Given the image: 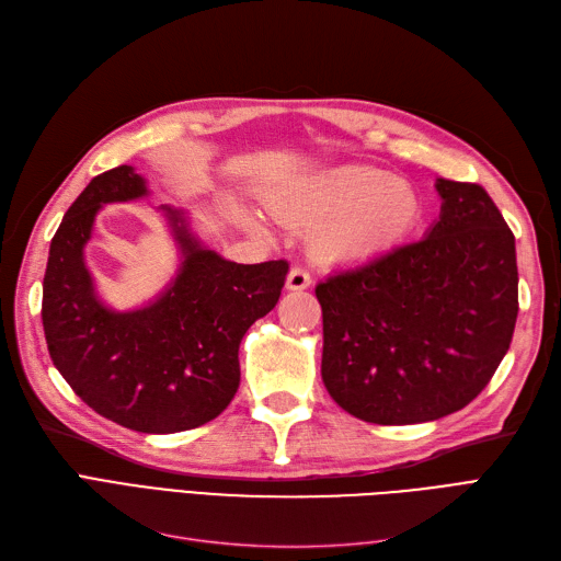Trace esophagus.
I'll return each instance as SVG.
<instances>
[{
	"mask_svg": "<svg viewBox=\"0 0 561 561\" xmlns=\"http://www.w3.org/2000/svg\"><path fill=\"white\" fill-rule=\"evenodd\" d=\"M309 285H311L309 271L301 268V266H293L290 274H287V280H285L287 290H307Z\"/></svg>",
	"mask_w": 561,
	"mask_h": 561,
	"instance_id": "obj_1",
	"label": "esophagus"
}]
</instances>
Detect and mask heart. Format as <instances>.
<instances>
[{
  "mask_svg": "<svg viewBox=\"0 0 561 561\" xmlns=\"http://www.w3.org/2000/svg\"><path fill=\"white\" fill-rule=\"evenodd\" d=\"M268 208L280 222L318 225L313 250L330 262L375 260L404 241L421 217L414 186L369 165H342L304 178L268 198ZM233 213L245 229L266 233L254 213Z\"/></svg>",
  "mask_w": 561,
  "mask_h": 561,
  "instance_id": "heart-1",
  "label": "heart"
}]
</instances>
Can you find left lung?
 Returning <instances> with one entry per match:
<instances>
[{
  "label": "left lung",
  "instance_id": "left-lung-1",
  "mask_svg": "<svg viewBox=\"0 0 561 561\" xmlns=\"http://www.w3.org/2000/svg\"><path fill=\"white\" fill-rule=\"evenodd\" d=\"M426 239L316 285L320 375L332 400L367 423L407 426L463 410L511 348L515 236L480 184L439 178Z\"/></svg>",
  "mask_w": 561,
  "mask_h": 561
}]
</instances>
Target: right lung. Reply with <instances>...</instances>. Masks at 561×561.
Returning <instances> with one entry per match:
<instances>
[{"label": "right lung", "mask_w": 561, "mask_h": 561, "mask_svg": "<svg viewBox=\"0 0 561 561\" xmlns=\"http://www.w3.org/2000/svg\"><path fill=\"white\" fill-rule=\"evenodd\" d=\"M147 194L133 165L89 182L50 241L42 322L50 360L91 410L165 435L227 410L241 383V339L278 304L287 262H229L201 245L184 210L159 206L180 250L178 274L145 307L114 311L95 293L83 248L100 208Z\"/></svg>", "instance_id": "1"}]
</instances>
